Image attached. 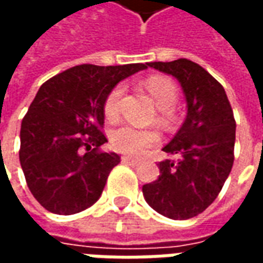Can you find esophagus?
Segmentation results:
<instances>
[{
    "instance_id": "obj_1",
    "label": "esophagus",
    "mask_w": 263,
    "mask_h": 263,
    "mask_svg": "<svg viewBox=\"0 0 263 263\" xmlns=\"http://www.w3.org/2000/svg\"><path fill=\"white\" fill-rule=\"evenodd\" d=\"M122 162L124 163H128V165H131V166H137L138 163H139V160L138 159H134V158H131V156H122Z\"/></svg>"
}]
</instances>
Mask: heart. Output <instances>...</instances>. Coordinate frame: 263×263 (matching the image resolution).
I'll list each match as a JSON object with an SVG mask.
<instances>
[{
    "instance_id": "obj_1",
    "label": "heart",
    "mask_w": 263,
    "mask_h": 263,
    "mask_svg": "<svg viewBox=\"0 0 263 263\" xmlns=\"http://www.w3.org/2000/svg\"><path fill=\"white\" fill-rule=\"evenodd\" d=\"M145 87L151 94V97L162 111H171L177 101V87L175 83L166 77L154 76L145 81ZM124 88L122 86L114 87L104 101V112L108 118H114L120 111V98L122 96ZM159 142L158 132L152 129H139L135 126L120 125L111 132V143L114 149L122 154L132 155V156H141L151 146Z\"/></svg>"
}]
</instances>
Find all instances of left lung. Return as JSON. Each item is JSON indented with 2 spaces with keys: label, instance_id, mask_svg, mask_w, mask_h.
<instances>
[{
  "label": "left lung",
  "instance_id": "obj_1",
  "mask_svg": "<svg viewBox=\"0 0 263 263\" xmlns=\"http://www.w3.org/2000/svg\"><path fill=\"white\" fill-rule=\"evenodd\" d=\"M148 66L180 83L187 115L162 149L175 159L158 163L159 177L143 184V197L159 214L187 220L214 201L231 172L235 120L224 87L200 65L177 59Z\"/></svg>",
  "mask_w": 263,
  "mask_h": 263
}]
</instances>
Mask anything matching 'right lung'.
<instances>
[{"mask_svg": "<svg viewBox=\"0 0 263 263\" xmlns=\"http://www.w3.org/2000/svg\"><path fill=\"white\" fill-rule=\"evenodd\" d=\"M148 63L81 65L43 83L21 124L20 162L28 187L53 214L91 207L120 155L100 152L104 101L121 80Z\"/></svg>", "mask_w": 263, "mask_h": 263, "instance_id": "add662e5", "label": "right lung"}]
</instances>
